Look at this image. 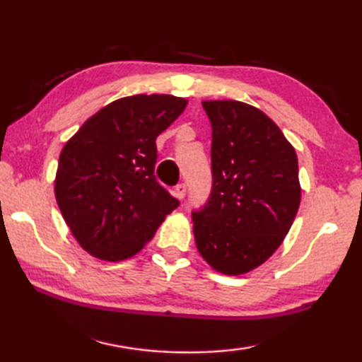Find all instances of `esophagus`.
I'll return each mask as SVG.
<instances>
[{"mask_svg": "<svg viewBox=\"0 0 362 362\" xmlns=\"http://www.w3.org/2000/svg\"><path fill=\"white\" fill-rule=\"evenodd\" d=\"M185 194H187V185L185 183H179V185L174 188V196L177 199H183L185 198Z\"/></svg>", "mask_w": 362, "mask_h": 362, "instance_id": "1", "label": "esophagus"}]
</instances>
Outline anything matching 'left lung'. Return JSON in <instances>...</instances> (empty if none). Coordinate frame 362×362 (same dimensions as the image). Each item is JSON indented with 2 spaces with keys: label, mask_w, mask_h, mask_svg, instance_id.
Segmentation results:
<instances>
[{
  "label": "left lung",
  "mask_w": 362,
  "mask_h": 362,
  "mask_svg": "<svg viewBox=\"0 0 362 362\" xmlns=\"http://www.w3.org/2000/svg\"><path fill=\"white\" fill-rule=\"evenodd\" d=\"M212 126V192L192 212L196 247L209 265L238 276L262 265L289 233L302 188L293 146L252 105L204 100Z\"/></svg>",
  "instance_id": "1"
}]
</instances>
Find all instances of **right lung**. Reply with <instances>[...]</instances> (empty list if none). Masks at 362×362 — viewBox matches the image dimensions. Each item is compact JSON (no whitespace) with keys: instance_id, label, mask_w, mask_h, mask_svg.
Listing matches in <instances>:
<instances>
[{"instance_id":"obj_1","label":"right lung","mask_w":362,"mask_h":362,"mask_svg":"<svg viewBox=\"0 0 362 362\" xmlns=\"http://www.w3.org/2000/svg\"><path fill=\"white\" fill-rule=\"evenodd\" d=\"M187 107L182 97L139 94L108 103L64 145L54 193L86 252L121 262L142 250L180 203L156 182V137Z\"/></svg>"}]
</instances>
